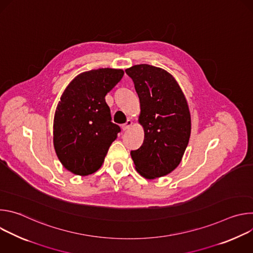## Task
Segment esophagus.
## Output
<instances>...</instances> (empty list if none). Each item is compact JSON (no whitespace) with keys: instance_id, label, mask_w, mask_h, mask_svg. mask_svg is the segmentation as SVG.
Returning <instances> with one entry per match:
<instances>
[{"instance_id":"1","label":"esophagus","mask_w":253,"mask_h":253,"mask_svg":"<svg viewBox=\"0 0 253 253\" xmlns=\"http://www.w3.org/2000/svg\"><path fill=\"white\" fill-rule=\"evenodd\" d=\"M132 124H133L132 120H131V119H128V120H127V122H126L125 124H123V125H122V129H123L124 131H126V130H128V129L132 126Z\"/></svg>"}]
</instances>
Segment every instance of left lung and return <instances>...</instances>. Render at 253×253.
Masks as SVG:
<instances>
[{"instance_id": "8db88e82", "label": "left lung", "mask_w": 253, "mask_h": 253, "mask_svg": "<svg viewBox=\"0 0 253 253\" xmlns=\"http://www.w3.org/2000/svg\"><path fill=\"white\" fill-rule=\"evenodd\" d=\"M140 100L139 123L144 128L141 147L131 151L141 176L154 179L172 172L181 161L191 133L186 98L167 71L147 64L125 70Z\"/></svg>"}]
</instances>
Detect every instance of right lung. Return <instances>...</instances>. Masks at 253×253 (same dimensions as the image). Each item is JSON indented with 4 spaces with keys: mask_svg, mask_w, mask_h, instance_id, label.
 I'll use <instances>...</instances> for the list:
<instances>
[{
    "mask_svg": "<svg viewBox=\"0 0 253 253\" xmlns=\"http://www.w3.org/2000/svg\"><path fill=\"white\" fill-rule=\"evenodd\" d=\"M121 69L102 68L79 74L65 89L54 117L53 141L63 166L76 175L96 172L121 131L111 122L105 96L120 82Z\"/></svg>",
    "mask_w": 253,
    "mask_h": 253,
    "instance_id": "add662e5",
    "label": "right lung"
}]
</instances>
